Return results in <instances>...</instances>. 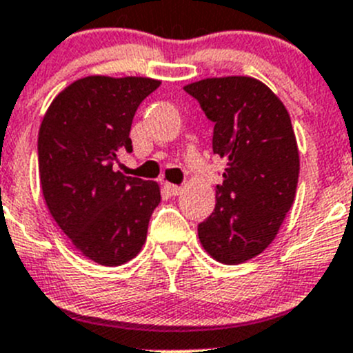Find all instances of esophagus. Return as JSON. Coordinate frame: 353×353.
I'll return each instance as SVG.
<instances>
[{
	"label": "esophagus",
	"mask_w": 353,
	"mask_h": 353,
	"mask_svg": "<svg viewBox=\"0 0 353 353\" xmlns=\"http://www.w3.org/2000/svg\"><path fill=\"white\" fill-rule=\"evenodd\" d=\"M165 188H167V192H169L170 195H172V196L179 195V193L183 192V188H181V186H177V184H170V183H165Z\"/></svg>",
	"instance_id": "1"
}]
</instances>
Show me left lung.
Segmentation results:
<instances>
[{
    "label": "left lung",
    "instance_id": "left-lung-1",
    "mask_svg": "<svg viewBox=\"0 0 353 353\" xmlns=\"http://www.w3.org/2000/svg\"><path fill=\"white\" fill-rule=\"evenodd\" d=\"M214 121L212 151L226 160L216 207L199 225L216 261L240 265L273 242L294 203L299 151L291 117L263 81L205 78L184 87Z\"/></svg>",
    "mask_w": 353,
    "mask_h": 353
}]
</instances>
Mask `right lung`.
Listing matches in <instances>:
<instances>
[{"label":"right lung","instance_id":"obj_1","mask_svg":"<svg viewBox=\"0 0 353 353\" xmlns=\"http://www.w3.org/2000/svg\"><path fill=\"white\" fill-rule=\"evenodd\" d=\"M161 81L143 77H85L59 92L38 134L39 183L59 228L85 258L120 266L146 242L160 203L154 181L117 170L141 102Z\"/></svg>","mask_w":353,"mask_h":353}]
</instances>
